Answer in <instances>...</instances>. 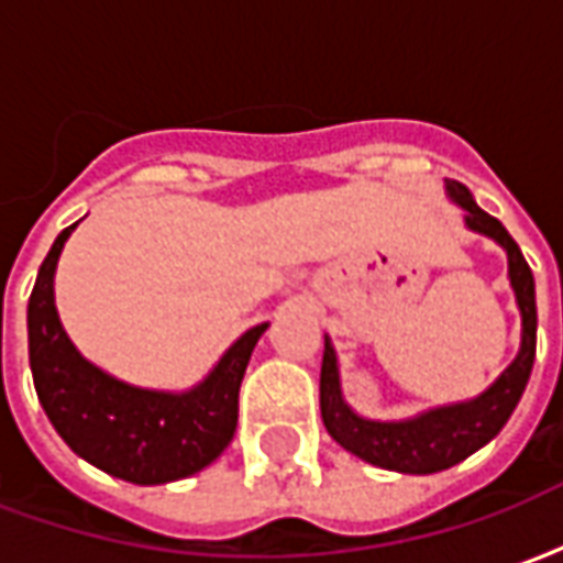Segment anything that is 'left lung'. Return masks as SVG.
Listing matches in <instances>:
<instances>
[{"label":"left lung","mask_w":563,"mask_h":563,"mask_svg":"<svg viewBox=\"0 0 563 563\" xmlns=\"http://www.w3.org/2000/svg\"><path fill=\"white\" fill-rule=\"evenodd\" d=\"M446 196L464 208V222L471 232L492 238L507 250L509 286L516 292V305L521 313V346L512 365L500 377L471 401L434 407L413 419L401 422H377L358 416L343 401L341 371H338V353L325 334V353H322V374H319V410L322 422L338 443L355 459L367 461L374 467L395 473H424L446 471L459 464L476 449H483L488 440L500 434V428L521 401V391L531 379L533 355H537V292H533V274L521 256L519 244L509 238L500 220L488 217L476 201L471 189L459 180H446Z\"/></svg>","instance_id":"left-lung-1"}]
</instances>
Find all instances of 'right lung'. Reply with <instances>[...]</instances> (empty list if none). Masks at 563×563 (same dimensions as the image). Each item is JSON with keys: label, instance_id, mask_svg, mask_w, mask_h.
<instances>
[{"label": "right lung", "instance_id": "right-lung-1", "mask_svg": "<svg viewBox=\"0 0 563 563\" xmlns=\"http://www.w3.org/2000/svg\"><path fill=\"white\" fill-rule=\"evenodd\" d=\"M75 225L56 234L26 307L32 383L44 413L75 455L117 479L162 485L192 476L232 443L241 379L268 322L244 331L189 391L129 386L87 362L56 313V262Z\"/></svg>", "mask_w": 563, "mask_h": 563}]
</instances>
